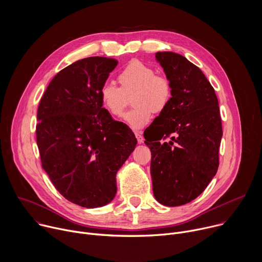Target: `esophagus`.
I'll return each instance as SVG.
<instances>
[{"mask_svg":"<svg viewBox=\"0 0 262 262\" xmlns=\"http://www.w3.org/2000/svg\"><path fill=\"white\" fill-rule=\"evenodd\" d=\"M135 135H136V138H137L138 143H139V144H142V143L144 142V138H143V136H142L140 133H136Z\"/></svg>","mask_w":262,"mask_h":262,"instance_id":"obj_1","label":"esophagus"}]
</instances>
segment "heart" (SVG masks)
<instances>
[{
	"label": "heart",
	"instance_id": "obj_1",
	"mask_svg": "<svg viewBox=\"0 0 262 262\" xmlns=\"http://www.w3.org/2000/svg\"><path fill=\"white\" fill-rule=\"evenodd\" d=\"M120 88L105 83L99 90V98L107 113L120 117L133 96L134 110L125 115V123L133 129L144 128L152 118V113L161 114L172 98L170 81L140 61L129 62L118 74Z\"/></svg>",
	"mask_w": 262,
	"mask_h": 262
}]
</instances>
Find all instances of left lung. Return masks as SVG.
<instances>
[{"instance_id": "1", "label": "left lung", "mask_w": 262, "mask_h": 262, "mask_svg": "<svg viewBox=\"0 0 262 262\" xmlns=\"http://www.w3.org/2000/svg\"><path fill=\"white\" fill-rule=\"evenodd\" d=\"M156 58L171 83L172 98L144 138L151 151L156 199L179 206L196 199L217 171L219 101L204 73L188 59L172 52H159Z\"/></svg>"}]
</instances>
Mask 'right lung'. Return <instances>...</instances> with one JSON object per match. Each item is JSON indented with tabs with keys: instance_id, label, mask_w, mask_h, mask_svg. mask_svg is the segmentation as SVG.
Returning a JSON list of instances; mask_svg holds the SVG:
<instances>
[{
	"instance_id": "obj_1",
	"label": "right lung",
	"mask_w": 262,
	"mask_h": 262,
	"mask_svg": "<svg viewBox=\"0 0 262 262\" xmlns=\"http://www.w3.org/2000/svg\"><path fill=\"white\" fill-rule=\"evenodd\" d=\"M118 61L79 60L58 72L37 111L43 170L68 201L86 208L114 199L116 174L137 145L132 129L102 107L99 90Z\"/></svg>"
}]
</instances>
